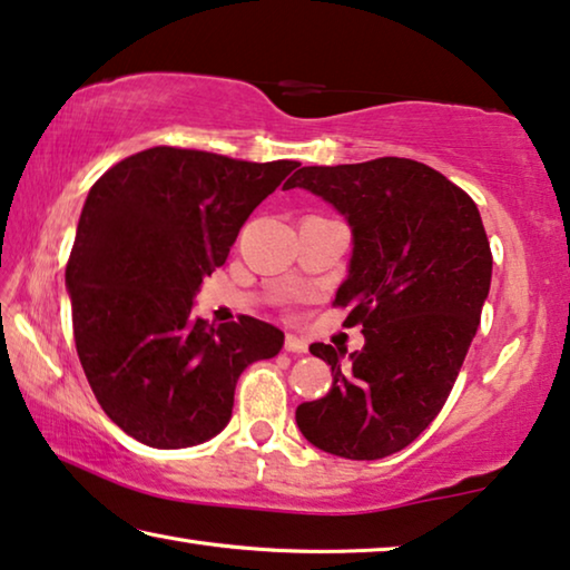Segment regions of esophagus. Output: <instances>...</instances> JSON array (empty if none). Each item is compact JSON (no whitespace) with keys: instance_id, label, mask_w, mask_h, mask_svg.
<instances>
[{"instance_id":"34e87169","label":"esophagus","mask_w":570,"mask_h":570,"mask_svg":"<svg viewBox=\"0 0 570 570\" xmlns=\"http://www.w3.org/2000/svg\"><path fill=\"white\" fill-rule=\"evenodd\" d=\"M285 350L293 352V354H305V352H308V344H305V342L301 340V336L287 334V336H285Z\"/></svg>"}]
</instances>
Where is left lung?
<instances>
[{
    "label": "left lung",
    "mask_w": 570,
    "mask_h": 570,
    "mask_svg": "<svg viewBox=\"0 0 570 570\" xmlns=\"http://www.w3.org/2000/svg\"><path fill=\"white\" fill-rule=\"evenodd\" d=\"M285 187L311 189L350 220V277L334 305L365 334L346 365L332 344H311L334 383L295 422L332 455L387 458L440 414L481 324L493 265L481 213L440 171L399 156L303 167Z\"/></svg>",
    "instance_id": "1"
}]
</instances>
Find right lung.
Segmentation results:
<instances>
[{
    "label": "right lung",
    "mask_w": 570,
    "mask_h": 570,
    "mask_svg": "<svg viewBox=\"0 0 570 570\" xmlns=\"http://www.w3.org/2000/svg\"><path fill=\"white\" fill-rule=\"evenodd\" d=\"M295 167L154 146L89 189L66 262L73 342L95 399L134 440L177 450L216 436L238 375L283 350L272 324L216 328L193 316V298Z\"/></svg>",
    "instance_id": "1"
}]
</instances>
